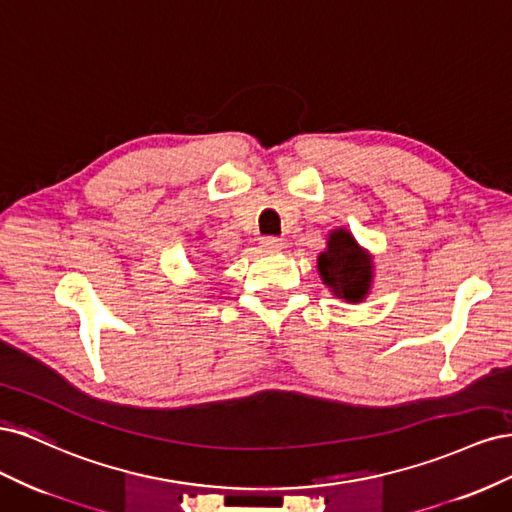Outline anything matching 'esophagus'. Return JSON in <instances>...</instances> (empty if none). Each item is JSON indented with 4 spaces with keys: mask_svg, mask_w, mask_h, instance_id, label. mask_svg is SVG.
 <instances>
[{
    "mask_svg": "<svg viewBox=\"0 0 512 512\" xmlns=\"http://www.w3.org/2000/svg\"><path fill=\"white\" fill-rule=\"evenodd\" d=\"M260 247L265 252H269V254H273V252H280L282 247H284V243H282V239H277V237H265L260 241Z\"/></svg>",
    "mask_w": 512,
    "mask_h": 512,
    "instance_id": "obj_1",
    "label": "esophagus"
}]
</instances>
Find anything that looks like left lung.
Segmentation results:
<instances>
[{
	"label": "left lung",
	"mask_w": 512,
	"mask_h": 512,
	"mask_svg": "<svg viewBox=\"0 0 512 512\" xmlns=\"http://www.w3.org/2000/svg\"><path fill=\"white\" fill-rule=\"evenodd\" d=\"M318 273L337 299L361 303L374 282V260L356 243L352 232L335 228L329 232L327 250L318 256Z\"/></svg>",
	"instance_id": "1"
}]
</instances>
